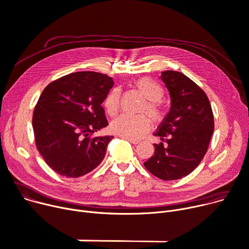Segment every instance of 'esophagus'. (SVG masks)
Here are the masks:
<instances>
[{
    "instance_id": "obj_1",
    "label": "esophagus",
    "mask_w": 249,
    "mask_h": 249,
    "mask_svg": "<svg viewBox=\"0 0 249 249\" xmlns=\"http://www.w3.org/2000/svg\"><path fill=\"white\" fill-rule=\"evenodd\" d=\"M122 138L127 140L128 142H130L132 144H138V143H140V141H138V140H134V139H130V138H126V137H122Z\"/></svg>"
}]
</instances>
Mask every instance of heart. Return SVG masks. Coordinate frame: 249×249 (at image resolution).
Masks as SVG:
<instances>
[{
	"instance_id": "b5f03b06",
	"label": "heart",
	"mask_w": 249,
	"mask_h": 249,
	"mask_svg": "<svg viewBox=\"0 0 249 249\" xmlns=\"http://www.w3.org/2000/svg\"><path fill=\"white\" fill-rule=\"evenodd\" d=\"M134 88L146 99L140 108V112L147 113L154 123H162L167 115L168 109L162 102L165 90L162 85L151 77L143 76L133 83ZM121 91L117 87L112 88L103 100V106L107 114L115 116L120 108ZM151 123L145 114L121 115L111 123V130L122 137L139 139L149 132Z\"/></svg>"
}]
</instances>
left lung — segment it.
Instances as JSON below:
<instances>
[{
    "label": "left lung",
    "mask_w": 249,
    "mask_h": 249,
    "mask_svg": "<svg viewBox=\"0 0 249 249\" xmlns=\"http://www.w3.org/2000/svg\"><path fill=\"white\" fill-rule=\"evenodd\" d=\"M171 96V110L155 133L162 142L144 163L155 177L179 179L191 174L205 157L214 129L213 113L205 91L182 72L161 74Z\"/></svg>",
    "instance_id": "left-lung-1"
}]
</instances>
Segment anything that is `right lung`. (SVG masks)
Returning <instances> with one entry per match:
<instances>
[{
    "label": "right lung",
    "instance_id": "1",
    "mask_svg": "<svg viewBox=\"0 0 249 249\" xmlns=\"http://www.w3.org/2000/svg\"><path fill=\"white\" fill-rule=\"evenodd\" d=\"M113 84L103 73L80 71L43 89L33 114L36 147L58 175L82 177L104 159L113 136L94 137L93 133L108 125L101 104Z\"/></svg>",
    "mask_w": 249,
    "mask_h": 249
}]
</instances>
